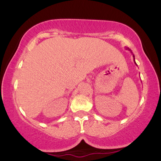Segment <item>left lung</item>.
Returning a JSON list of instances; mask_svg holds the SVG:
<instances>
[{"mask_svg":"<svg viewBox=\"0 0 161 161\" xmlns=\"http://www.w3.org/2000/svg\"><path fill=\"white\" fill-rule=\"evenodd\" d=\"M127 50H129V51H131V53H132V51H131V50H130V49L127 48ZM132 57H133V59H134V63H135V64H136V60H135V56H134V54H133V53H132ZM136 65H137V64H136Z\"/></svg>","mask_w":161,"mask_h":161,"instance_id":"8db88e82","label":"left lung"}]
</instances>
